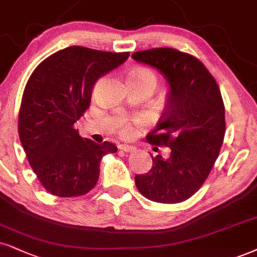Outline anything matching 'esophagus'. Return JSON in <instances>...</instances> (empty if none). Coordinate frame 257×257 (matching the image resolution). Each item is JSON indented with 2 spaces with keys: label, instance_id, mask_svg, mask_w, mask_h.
<instances>
[{
  "label": "esophagus",
  "instance_id": "esophagus-1",
  "mask_svg": "<svg viewBox=\"0 0 257 257\" xmlns=\"http://www.w3.org/2000/svg\"><path fill=\"white\" fill-rule=\"evenodd\" d=\"M119 149L120 150L125 151V153H131V151H134V147H131V145L128 144H120Z\"/></svg>",
  "mask_w": 257,
  "mask_h": 257
}]
</instances>
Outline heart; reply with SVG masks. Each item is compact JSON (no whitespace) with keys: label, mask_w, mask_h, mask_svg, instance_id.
<instances>
[{"label":"heart","mask_w":257,"mask_h":257,"mask_svg":"<svg viewBox=\"0 0 257 257\" xmlns=\"http://www.w3.org/2000/svg\"><path fill=\"white\" fill-rule=\"evenodd\" d=\"M131 77L139 78V80L147 81L154 87H156L157 84V76L154 74L153 71L148 70V69H137V70H134L130 74ZM145 123V119L142 118V116H135V118H123L120 120L119 127L121 135L126 136L130 135L132 132V130L135 127H139V126H143Z\"/></svg>","instance_id":"1"}]
</instances>
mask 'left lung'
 <instances>
[{"mask_svg": "<svg viewBox=\"0 0 257 257\" xmlns=\"http://www.w3.org/2000/svg\"><path fill=\"white\" fill-rule=\"evenodd\" d=\"M157 69L169 84L166 112L147 136L150 144L170 148L153 168L136 175L138 191L149 200L177 204L204 185L219 155L225 135V107L214 77L198 58L169 47L132 53Z\"/></svg>", "mask_w": 257, "mask_h": 257, "instance_id": "obj_1", "label": "left lung"}]
</instances>
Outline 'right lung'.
<instances>
[{
  "mask_svg": "<svg viewBox=\"0 0 257 257\" xmlns=\"http://www.w3.org/2000/svg\"><path fill=\"white\" fill-rule=\"evenodd\" d=\"M128 56L70 46L44 59L28 78L19 136L32 169L52 195L87 194L99 180L100 161L118 150L109 142L82 138L74 123L89 108L95 82Z\"/></svg>",
  "mask_w": 257,
  "mask_h": 257,
  "instance_id": "obj_1",
  "label": "right lung"
}]
</instances>
